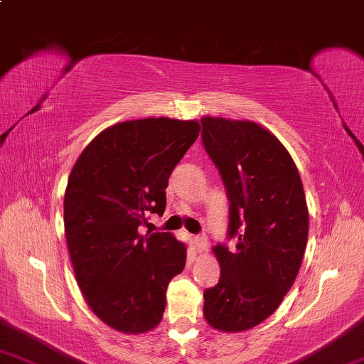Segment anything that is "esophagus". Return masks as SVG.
<instances>
[{
  "mask_svg": "<svg viewBox=\"0 0 364 364\" xmlns=\"http://www.w3.org/2000/svg\"><path fill=\"white\" fill-rule=\"evenodd\" d=\"M192 241H193V245H195L196 251H198V252H201L203 250H205L206 245H208V241H206L205 237H203V235H193Z\"/></svg>",
  "mask_w": 364,
  "mask_h": 364,
  "instance_id": "34e87169",
  "label": "esophagus"
}]
</instances>
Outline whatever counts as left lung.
Returning a JSON list of instances; mask_svg holds the SVG:
<instances>
[{
    "instance_id": "obj_1",
    "label": "left lung",
    "mask_w": 364,
    "mask_h": 364,
    "mask_svg": "<svg viewBox=\"0 0 364 364\" xmlns=\"http://www.w3.org/2000/svg\"><path fill=\"white\" fill-rule=\"evenodd\" d=\"M201 140L219 169L228 203L227 238L218 245L219 283L205 291L206 321L228 333L251 329L275 311L301 269L309 209L284 145L252 121L205 117Z\"/></svg>"
}]
</instances>
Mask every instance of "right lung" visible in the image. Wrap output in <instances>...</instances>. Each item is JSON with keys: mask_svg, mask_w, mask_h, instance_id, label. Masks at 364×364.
Returning <instances> with one entry per match:
<instances>
[{"mask_svg": "<svg viewBox=\"0 0 364 364\" xmlns=\"http://www.w3.org/2000/svg\"><path fill=\"white\" fill-rule=\"evenodd\" d=\"M198 132L193 119L124 121L102 131L70 172L63 224L76 282L94 314L119 333L158 326L168 284L186 267V245L139 227L149 213L163 215L171 172Z\"/></svg>", "mask_w": 364, "mask_h": 364, "instance_id": "right-lung-1", "label": "right lung"}]
</instances>
